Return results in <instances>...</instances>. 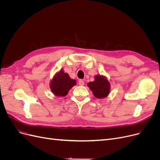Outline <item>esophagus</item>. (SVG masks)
<instances>
[{
  "instance_id": "34e87169",
  "label": "esophagus",
  "mask_w": 160,
  "mask_h": 160,
  "mask_svg": "<svg viewBox=\"0 0 160 160\" xmlns=\"http://www.w3.org/2000/svg\"><path fill=\"white\" fill-rule=\"evenodd\" d=\"M79 85H84V81H83V80L80 79V80L79 81Z\"/></svg>"
}]
</instances>
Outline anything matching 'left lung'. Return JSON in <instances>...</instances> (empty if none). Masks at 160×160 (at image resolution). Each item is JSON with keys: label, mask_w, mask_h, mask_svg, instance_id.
I'll return each instance as SVG.
<instances>
[{"label": "left lung", "mask_w": 160, "mask_h": 160, "mask_svg": "<svg viewBox=\"0 0 160 160\" xmlns=\"http://www.w3.org/2000/svg\"><path fill=\"white\" fill-rule=\"evenodd\" d=\"M88 85L97 98H104L109 93V82L103 76L97 75L95 77V81L88 83Z\"/></svg>", "instance_id": "left-lung-1"}]
</instances>
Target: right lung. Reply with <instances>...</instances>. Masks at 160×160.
<instances>
[{
	"label": "right lung",
	"mask_w": 160,
	"mask_h": 160,
	"mask_svg": "<svg viewBox=\"0 0 160 160\" xmlns=\"http://www.w3.org/2000/svg\"><path fill=\"white\" fill-rule=\"evenodd\" d=\"M76 85V81L71 79L69 75L62 70L55 75L51 82L50 88L52 92L57 96L64 97L67 95L69 89Z\"/></svg>",
	"instance_id": "obj_1"
}]
</instances>
